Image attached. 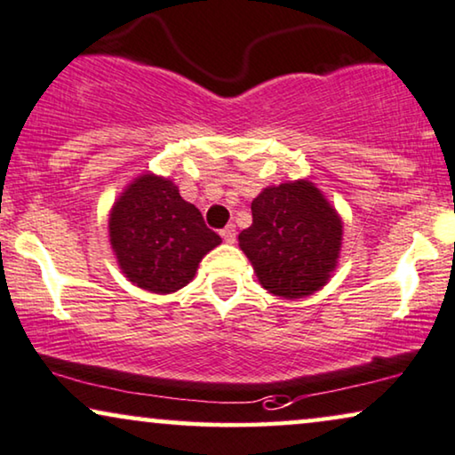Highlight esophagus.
<instances>
[{
	"instance_id": "esophagus-1",
	"label": "esophagus",
	"mask_w": 455,
	"mask_h": 455,
	"mask_svg": "<svg viewBox=\"0 0 455 455\" xmlns=\"http://www.w3.org/2000/svg\"><path fill=\"white\" fill-rule=\"evenodd\" d=\"M221 238L226 240L228 244H234V242H235V226H234V223H229V226L221 229Z\"/></svg>"
}]
</instances>
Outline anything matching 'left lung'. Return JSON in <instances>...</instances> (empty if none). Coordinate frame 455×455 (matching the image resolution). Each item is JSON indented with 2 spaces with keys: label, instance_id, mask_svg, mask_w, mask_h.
Returning <instances> with one entry per match:
<instances>
[{
  "label": "left lung",
  "instance_id": "8db88e82",
  "mask_svg": "<svg viewBox=\"0 0 455 455\" xmlns=\"http://www.w3.org/2000/svg\"><path fill=\"white\" fill-rule=\"evenodd\" d=\"M251 211L238 244L259 284L286 300L322 291L339 265L343 220L320 188L309 180L267 186Z\"/></svg>",
  "mask_w": 455,
  "mask_h": 455
}]
</instances>
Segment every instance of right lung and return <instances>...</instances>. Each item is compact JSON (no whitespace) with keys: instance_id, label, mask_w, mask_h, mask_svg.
Wrapping results in <instances>:
<instances>
[{"instance_id":"1","label":"right lung","mask_w":455,"mask_h":455,"mask_svg":"<svg viewBox=\"0 0 455 455\" xmlns=\"http://www.w3.org/2000/svg\"><path fill=\"white\" fill-rule=\"evenodd\" d=\"M108 238L125 278L141 291L171 294L190 284L206 252L221 244L169 177L141 173L108 213Z\"/></svg>"}]
</instances>
